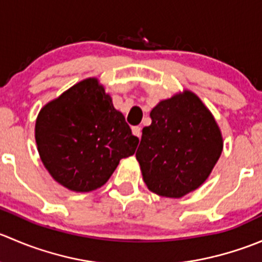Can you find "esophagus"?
I'll list each match as a JSON object with an SVG mask.
<instances>
[{"mask_svg":"<svg viewBox=\"0 0 262 262\" xmlns=\"http://www.w3.org/2000/svg\"><path fill=\"white\" fill-rule=\"evenodd\" d=\"M132 132H133V134L137 137V138H141V134H142L141 126H133V128H132Z\"/></svg>","mask_w":262,"mask_h":262,"instance_id":"1","label":"esophagus"}]
</instances>
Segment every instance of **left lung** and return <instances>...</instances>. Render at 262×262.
Masks as SVG:
<instances>
[{
    "instance_id": "1",
    "label": "left lung",
    "mask_w": 262,
    "mask_h": 262,
    "mask_svg": "<svg viewBox=\"0 0 262 262\" xmlns=\"http://www.w3.org/2000/svg\"><path fill=\"white\" fill-rule=\"evenodd\" d=\"M136 158L148 190L182 198L202 186L223 150V137L210 110L190 90L161 100L150 110Z\"/></svg>"
}]
</instances>
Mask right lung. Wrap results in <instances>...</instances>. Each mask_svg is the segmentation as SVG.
Returning a JSON list of instances; mask_svg holds the SVG:
<instances>
[{
	"label": "right lung",
	"mask_w": 262,
	"mask_h": 262,
	"mask_svg": "<svg viewBox=\"0 0 262 262\" xmlns=\"http://www.w3.org/2000/svg\"><path fill=\"white\" fill-rule=\"evenodd\" d=\"M35 142L44 167L58 184L89 192L109 180L139 141L104 86L90 77L41 107Z\"/></svg>",
	"instance_id": "right-lung-1"
}]
</instances>
